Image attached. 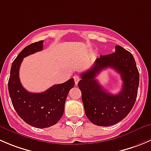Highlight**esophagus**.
I'll return each mask as SVG.
<instances>
[{
	"label": "esophagus",
	"mask_w": 151,
	"mask_h": 151,
	"mask_svg": "<svg viewBox=\"0 0 151 151\" xmlns=\"http://www.w3.org/2000/svg\"><path fill=\"white\" fill-rule=\"evenodd\" d=\"M74 82H75V85L77 86V84H78V82L80 81V77H78V76H74Z\"/></svg>",
	"instance_id": "esophagus-1"
}]
</instances>
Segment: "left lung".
I'll return each instance as SVG.
<instances>
[{
  "mask_svg": "<svg viewBox=\"0 0 151 151\" xmlns=\"http://www.w3.org/2000/svg\"><path fill=\"white\" fill-rule=\"evenodd\" d=\"M115 52L101 55L93 66L80 74L78 87L82 93L85 112L89 120L99 126H110L126 117L136 102L139 74L134 56L120 46ZM112 68L123 80L122 90L117 95L106 92L96 80L102 70Z\"/></svg>",
  "mask_w": 151,
  "mask_h": 151,
  "instance_id": "obj_1",
  "label": "left lung"
}]
</instances>
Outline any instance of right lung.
<instances>
[{
    "label": "right lung",
    "mask_w": 151,
    "mask_h": 151,
    "mask_svg": "<svg viewBox=\"0 0 151 151\" xmlns=\"http://www.w3.org/2000/svg\"><path fill=\"white\" fill-rule=\"evenodd\" d=\"M43 40L32 43L19 53L12 63L9 79V93L12 103L20 118L38 128H49L58 123L64 112L65 102L70 89L74 86L73 78L52 86L41 93H30L21 85L19 69L23 58L43 50Z\"/></svg>",
    "instance_id": "1"
}]
</instances>
